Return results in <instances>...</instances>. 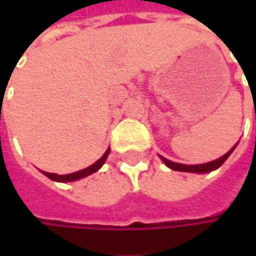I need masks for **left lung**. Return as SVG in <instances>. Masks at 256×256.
Returning <instances> with one entry per match:
<instances>
[{"mask_svg":"<svg viewBox=\"0 0 256 256\" xmlns=\"http://www.w3.org/2000/svg\"><path fill=\"white\" fill-rule=\"evenodd\" d=\"M237 144H238V142H237ZM237 144L231 148L227 154H224L222 157H220V158H216V160H214V162H209V163H203V164H180V163L170 162V160H168V158H164V157H162V156H160V158H162V162H163L168 168H170L172 170L190 172V174H209V172H212V170H215V169H218V168H221V166L224 164V162L230 157L231 152L236 150Z\"/></svg>","mask_w":256,"mask_h":256,"instance_id":"left-lung-1","label":"left lung"}]
</instances>
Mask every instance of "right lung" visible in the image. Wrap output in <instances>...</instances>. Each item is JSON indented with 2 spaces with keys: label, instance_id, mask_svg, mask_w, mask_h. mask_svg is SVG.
Wrapping results in <instances>:
<instances>
[{
  "label": "right lung",
  "instance_id": "add662e5",
  "mask_svg": "<svg viewBox=\"0 0 256 256\" xmlns=\"http://www.w3.org/2000/svg\"><path fill=\"white\" fill-rule=\"evenodd\" d=\"M110 151H111V150L108 148V150L105 151V154H104L96 163H93L92 166H88V168H86V169H82V170L74 172V174H68V175H58V174H50V172H42V174H44L48 179L56 180V182H72V180H78V179L86 178V176H88V175L98 172V170L104 166V163H105L106 158H108Z\"/></svg>",
  "mask_w": 256,
  "mask_h": 256
}]
</instances>
